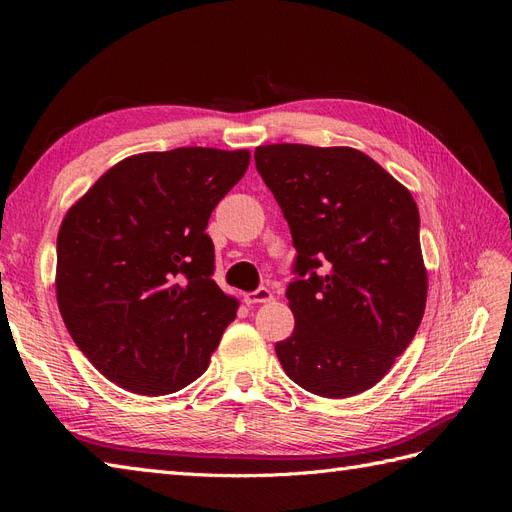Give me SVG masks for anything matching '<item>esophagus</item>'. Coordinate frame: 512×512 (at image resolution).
I'll return each mask as SVG.
<instances>
[{
	"mask_svg": "<svg viewBox=\"0 0 512 512\" xmlns=\"http://www.w3.org/2000/svg\"><path fill=\"white\" fill-rule=\"evenodd\" d=\"M269 301H273V292L269 288H265V286L245 294V303L247 305H258V303H269Z\"/></svg>",
	"mask_w": 512,
	"mask_h": 512,
	"instance_id": "1",
	"label": "esophagus"
}]
</instances>
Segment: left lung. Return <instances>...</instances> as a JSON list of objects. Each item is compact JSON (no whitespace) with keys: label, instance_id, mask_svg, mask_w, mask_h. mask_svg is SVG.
<instances>
[{"label":"left lung","instance_id":"8db88e82","mask_svg":"<svg viewBox=\"0 0 512 512\" xmlns=\"http://www.w3.org/2000/svg\"><path fill=\"white\" fill-rule=\"evenodd\" d=\"M256 168L297 247L286 297L294 331L277 359L305 391L344 399L378 384L425 314L418 207L352 147H256Z\"/></svg>","mask_w":512,"mask_h":512}]
</instances>
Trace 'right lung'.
Instances as JSON below:
<instances>
[{
  "instance_id": "obj_1",
  "label": "right lung",
  "mask_w": 512,
  "mask_h": 512,
  "mask_svg": "<svg viewBox=\"0 0 512 512\" xmlns=\"http://www.w3.org/2000/svg\"><path fill=\"white\" fill-rule=\"evenodd\" d=\"M247 166V149L136 153L68 209L57 235L59 312L121 389L170 395L209 367L239 301L211 280L205 228Z\"/></svg>"
}]
</instances>
